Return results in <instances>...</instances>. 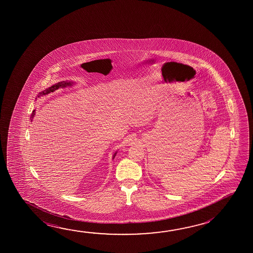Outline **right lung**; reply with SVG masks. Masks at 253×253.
Instances as JSON below:
<instances>
[{
    "label": "right lung",
    "mask_w": 253,
    "mask_h": 253,
    "mask_svg": "<svg viewBox=\"0 0 253 253\" xmlns=\"http://www.w3.org/2000/svg\"><path fill=\"white\" fill-rule=\"evenodd\" d=\"M74 84V82H72V81H62V82H59V83L55 84H53L52 86L48 87V88H46V90H44V91H41L40 93H39V95H38V98H40V97H42V96H45L46 94H48L50 92H54V91H56V90H58L60 88H65V87L68 86H72ZM34 116H35V110L33 111L32 113V117H31V122L33 121L34 119ZM116 153H114V155H113V160L115 159L116 157Z\"/></svg>",
    "instance_id": "right-lung-1"
}]
</instances>
